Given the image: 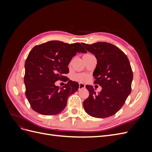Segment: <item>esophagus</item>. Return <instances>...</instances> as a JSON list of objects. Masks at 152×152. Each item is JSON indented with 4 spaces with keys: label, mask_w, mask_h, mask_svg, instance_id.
<instances>
[{
    "label": "esophagus",
    "mask_w": 152,
    "mask_h": 152,
    "mask_svg": "<svg viewBox=\"0 0 152 152\" xmlns=\"http://www.w3.org/2000/svg\"><path fill=\"white\" fill-rule=\"evenodd\" d=\"M86 87V85L82 83H79V90H80L82 89H84Z\"/></svg>",
    "instance_id": "obj_1"
}]
</instances>
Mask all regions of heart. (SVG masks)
Here are the masks:
<instances>
[{"mask_svg":"<svg viewBox=\"0 0 152 152\" xmlns=\"http://www.w3.org/2000/svg\"><path fill=\"white\" fill-rule=\"evenodd\" d=\"M93 56L91 54H85L84 57H87V56ZM73 80H77V81H80V82H83L86 80V76L84 74H80V73H77V74H75L73 76Z\"/></svg>","mask_w":152,"mask_h":152,"instance_id":"b5f03b06","label":"heart"}]
</instances>
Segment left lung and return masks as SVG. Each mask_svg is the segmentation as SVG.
Segmentation results:
<instances>
[{
  "instance_id": "1",
  "label": "left lung",
  "mask_w": 152,
  "mask_h": 152,
  "mask_svg": "<svg viewBox=\"0 0 152 152\" xmlns=\"http://www.w3.org/2000/svg\"><path fill=\"white\" fill-rule=\"evenodd\" d=\"M82 44L95 55L97 65L93 74L94 82L102 87L96 94L93 86H86L89 96L83 103L85 111L96 118L112 116L120 110L131 94L133 73L129 61L113 44L104 42Z\"/></svg>"
}]
</instances>
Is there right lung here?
<instances>
[{
    "mask_svg": "<svg viewBox=\"0 0 152 152\" xmlns=\"http://www.w3.org/2000/svg\"><path fill=\"white\" fill-rule=\"evenodd\" d=\"M77 53L87 51L80 43L69 44L58 40L49 41L31 50L25 64L24 82L26 98L34 111L54 115L65 109L68 97L79 86L64 76L69 73L68 66ZM58 80L68 82L60 88L55 85Z\"/></svg>",
    "mask_w": 152,
    "mask_h": 152,
    "instance_id": "obj_1",
    "label": "right lung"
}]
</instances>
